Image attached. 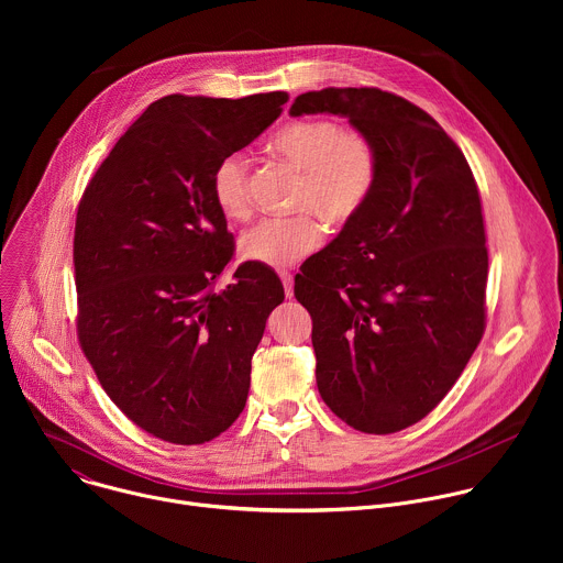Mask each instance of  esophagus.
Here are the masks:
<instances>
[{"label":"esophagus","mask_w":563,"mask_h":563,"mask_svg":"<svg viewBox=\"0 0 563 563\" xmlns=\"http://www.w3.org/2000/svg\"><path fill=\"white\" fill-rule=\"evenodd\" d=\"M280 280H283V287H285V296L291 298L294 296V276L289 272H280Z\"/></svg>","instance_id":"34e87169"}]
</instances>
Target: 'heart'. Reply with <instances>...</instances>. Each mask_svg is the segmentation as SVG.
I'll return each instance as SVG.
<instances>
[{
	"instance_id": "b5f03b06",
	"label": "heart",
	"mask_w": 563,
	"mask_h": 563,
	"mask_svg": "<svg viewBox=\"0 0 563 563\" xmlns=\"http://www.w3.org/2000/svg\"><path fill=\"white\" fill-rule=\"evenodd\" d=\"M267 153L298 172L291 209L300 213L256 222L240 238V256L280 269L323 243V227L309 212L334 231L358 218L378 187L380 153L365 131L330 118L294 120L280 126L267 140ZM209 191L224 220H247L252 213L247 159L238 153L218 159Z\"/></svg>"
}]
</instances>
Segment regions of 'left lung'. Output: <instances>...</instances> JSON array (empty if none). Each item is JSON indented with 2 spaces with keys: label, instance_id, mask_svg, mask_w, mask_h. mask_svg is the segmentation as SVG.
<instances>
[{
  "label": "left lung",
  "instance_id": "left-lung-1",
  "mask_svg": "<svg viewBox=\"0 0 563 563\" xmlns=\"http://www.w3.org/2000/svg\"><path fill=\"white\" fill-rule=\"evenodd\" d=\"M291 115L334 113L380 153L367 207L296 276L311 316L316 383L328 408L367 434L428 417L486 330L488 247L472 169L417 104L380 89H323Z\"/></svg>",
  "mask_w": 563,
  "mask_h": 563
}]
</instances>
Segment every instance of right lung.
I'll return each instance as SVG.
<instances>
[{
	"label": "right lung",
	"mask_w": 563,
	"mask_h": 563,
	"mask_svg": "<svg viewBox=\"0 0 563 563\" xmlns=\"http://www.w3.org/2000/svg\"><path fill=\"white\" fill-rule=\"evenodd\" d=\"M287 100L283 91L159 98L115 142L79 200V347L113 404L155 439L200 445L245 410L252 356L285 291L258 263H243L216 291L233 235L209 178Z\"/></svg>",
	"instance_id": "right-lung-1"
}]
</instances>
